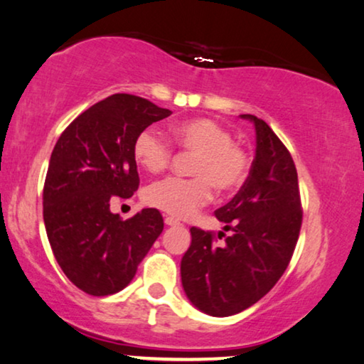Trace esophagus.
<instances>
[{
  "instance_id": "esophagus-1",
  "label": "esophagus",
  "mask_w": 364,
  "mask_h": 364,
  "mask_svg": "<svg viewBox=\"0 0 364 364\" xmlns=\"http://www.w3.org/2000/svg\"><path fill=\"white\" fill-rule=\"evenodd\" d=\"M165 224H166V226H180V221H178V219H175V218H171V216H166Z\"/></svg>"
}]
</instances>
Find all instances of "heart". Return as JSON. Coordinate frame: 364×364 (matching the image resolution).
Returning a JSON list of instances; mask_svg holds the SVG:
<instances>
[{
    "mask_svg": "<svg viewBox=\"0 0 364 364\" xmlns=\"http://www.w3.org/2000/svg\"><path fill=\"white\" fill-rule=\"evenodd\" d=\"M173 138L184 151L193 153L189 173L193 178H166L150 184L145 201L151 208L176 218H189L213 196L232 193L242 186L249 173V158L231 132L211 119H191L173 127ZM133 158L143 170L160 173L170 165L171 146L160 133L145 129L133 141Z\"/></svg>",
    "mask_w": 364,
    "mask_h": 364,
    "instance_id": "1",
    "label": "heart"
}]
</instances>
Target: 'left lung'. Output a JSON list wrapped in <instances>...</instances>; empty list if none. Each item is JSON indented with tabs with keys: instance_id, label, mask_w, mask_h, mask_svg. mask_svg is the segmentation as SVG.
Returning a JSON list of instances; mask_svg holds the SVG:
<instances>
[{
	"instance_id": "left-lung-1",
	"label": "left lung",
	"mask_w": 364,
	"mask_h": 364,
	"mask_svg": "<svg viewBox=\"0 0 364 364\" xmlns=\"http://www.w3.org/2000/svg\"><path fill=\"white\" fill-rule=\"evenodd\" d=\"M255 129V156L247 180L216 218L226 223L224 242L191 228L181 259V284L189 301L211 316H231L259 301L279 282L301 226L299 176L289 150L272 129L244 114Z\"/></svg>"
}]
</instances>
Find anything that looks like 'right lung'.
I'll return each mask as SVG.
<instances>
[{"label":"right lung","instance_id":"add662e5","mask_svg":"<svg viewBox=\"0 0 364 364\" xmlns=\"http://www.w3.org/2000/svg\"><path fill=\"white\" fill-rule=\"evenodd\" d=\"M170 115L141 97L114 94L82 112L55 143L43 194L46 232L63 272L85 294L125 289L163 231L158 209L124 221L110 199L136 191L133 141Z\"/></svg>","mask_w":364,"mask_h":364}]
</instances>
